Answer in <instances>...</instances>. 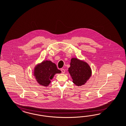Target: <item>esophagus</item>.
Wrapping results in <instances>:
<instances>
[{
    "label": "esophagus",
    "instance_id": "esophagus-1",
    "mask_svg": "<svg viewBox=\"0 0 126 126\" xmlns=\"http://www.w3.org/2000/svg\"><path fill=\"white\" fill-rule=\"evenodd\" d=\"M61 72H62V73H65V70H64V69H61Z\"/></svg>",
    "mask_w": 126,
    "mask_h": 126
}]
</instances>
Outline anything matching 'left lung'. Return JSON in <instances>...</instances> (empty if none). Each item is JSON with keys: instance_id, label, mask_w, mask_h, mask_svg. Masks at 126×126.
Returning a JSON list of instances; mask_svg holds the SVG:
<instances>
[{"instance_id": "8db88e82", "label": "left lung", "mask_w": 126, "mask_h": 126, "mask_svg": "<svg viewBox=\"0 0 126 126\" xmlns=\"http://www.w3.org/2000/svg\"><path fill=\"white\" fill-rule=\"evenodd\" d=\"M68 72L73 82L78 86L84 84L92 75V70L89 64L76 58L71 59Z\"/></svg>"}]
</instances>
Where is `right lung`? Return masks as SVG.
<instances>
[{"instance_id": "1", "label": "right lung", "mask_w": 126, "mask_h": 126, "mask_svg": "<svg viewBox=\"0 0 126 126\" xmlns=\"http://www.w3.org/2000/svg\"><path fill=\"white\" fill-rule=\"evenodd\" d=\"M60 73L56 65L50 61H44L34 68L35 78L38 84L44 87L48 86L55 74Z\"/></svg>"}]
</instances>
